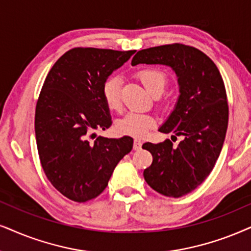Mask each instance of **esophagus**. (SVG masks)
I'll use <instances>...</instances> for the list:
<instances>
[{
  "label": "esophagus",
  "mask_w": 251,
  "mask_h": 251,
  "mask_svg": "<svg viewBox=\"0 0 251 251\" xmlns=\"http://www.w3.org/2000/svg\"><path fill=\"white\" fill-rule=\"evenodd\" d=\"M141 146H142L141 140H139V139H135L134 142H133V148H134V151H140Z\"/></svg>",
  "instance_id": "34e87169"
}]
</instances>
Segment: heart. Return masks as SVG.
<instances>
[{"label": "heart", "mask_w": 251, "mask_h": 251, "mask_svg": "<svg viewBox=\"0 0 251 251\" xmlns=\"http://www.w3.org/2000/svg\"><path fill=\"white\" fill-rule=\"evenodd\" d=\"M135 75L151 95H160L164 90L168 82L167 75L162 71L154 67L142 68L136 72ZM102 96L110 110H119L122 105L119 76L111 75L104 80L102 84ZM155 125H156V118L151 113L128 112L123 118L117 120L116 131L122 135L142 138Z\"/></svg>", "instance_id": "b5f03b06"}]
</instances>
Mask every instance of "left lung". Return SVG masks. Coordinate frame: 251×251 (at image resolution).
<instances>
[{
	"instance_id": "1",
	"label": "left lung",
	"mask_w": 251,
	"mask_h": 251,
	"mask_svg": "<svg viewBox=\"0 0 251 251\" xmlns=\"http://www.w3.org/2000/svg\"><path fill=\"white\" fill-rule=\"evenodd\" d=\"M170 66L178 77L179 98L175 110L158 131L182 136L177 146L171 140L146 142L153 155L144 171L147 184L167 197L179 198L206 179L217 162L228 126L226 88L215 63L196 47L169 44L139 50L132 65Z\"/></svg>"
}]
</instances>
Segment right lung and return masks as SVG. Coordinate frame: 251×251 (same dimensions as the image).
I'll return each instance as SVG.
<instances>
[{
	"label": "right lung",
	"instance_id": "obj_1",
	"mask_svg": "<svg viewBox=\"0 0 251 251\" xmlns=\"http://www.w3.org/2000/svg\"><path fill=\"white\" fill-rule=\"evenodd\" d=\"M134 50L75 47L47 74L38 97L34 131L44 173L54 188L76 202L96 198L107 186L133 139H107L96 131L112 125L102 84Z\"/></svg>",
	"mask_w": 251,
	"mask_h": 251
}]
</instances>
